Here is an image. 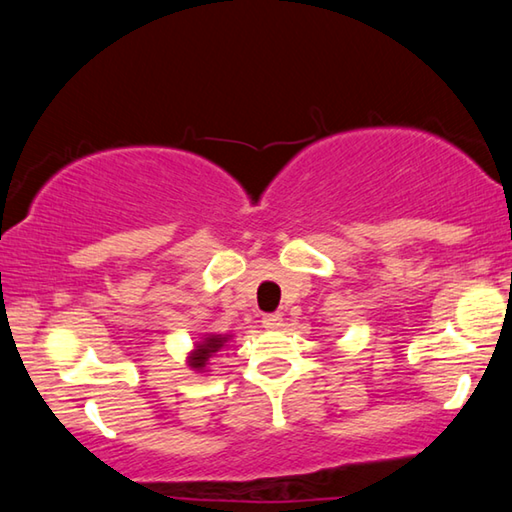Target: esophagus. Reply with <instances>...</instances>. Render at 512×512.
I'll list each match as a JSON object with an SVG mask.
<instances>
[{
    "instance_id": "esophagus-1",
    "label": "esophagus",
    "mask_w": 512,
    "mask_h": 512,
    "mask_svg": "<svg viewBox=\"0 0 512 512\" xmlns=\"http://www.w3.org/2000/svg\"><path fill=\"white\" fill-rule=\"evenodd\" d=\"M262 323H264V327H268V329H277V327L282 325V316H280V314H264Z\"/></svg>"
}]
</instances>
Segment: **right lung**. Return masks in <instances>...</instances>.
I'll use <instances>...</instances> for the list:
<instances>
[{"label":"right lung","mask_w":512,"mask_h":512,"mask_svg":"<svg viewBox=\"0 0 512 512\" xmlns=\"http://www.w3.org/2000/svg\"><path fill=\"white\" fill-rule=\"evenodd\" d=\"M219 348H223V339H207L205 343H201L198 345V350H196V357L192 359V366L194 368H203L205 366V361L212 357V352H216Z\"/></svg>","instance_id":"1"}]
</instances>
